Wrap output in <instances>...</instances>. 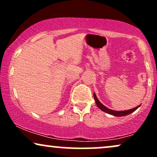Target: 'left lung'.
Segmentation results:
<instances>
[{"label": "left lung", "mask_w": 157, "mask_h": 157, "mask_svg": "<svg viewBox=\"0 0 157 157\" xmlns=\"http://www.w3.org/2000/svg\"><path fill=\"white\" fill-rule=\"evenodd\" d=\"M94 98L95 102H96V104H97V107H98L99 109H100V110H102V111H104V112H105V113H109V114L113 115V116H115V117H124V116H126V115L130 114V113H131L132 112H134V111H136V110L140 106V105L136 106V108H134V109H132L126 110V111H113V110L108 109V108L105 107V105H102L101 102L99 101V100H98V99H97L96 94H95L94 93Z\"/></svg>", "instance_id": "obj_1"}]
</instances>
